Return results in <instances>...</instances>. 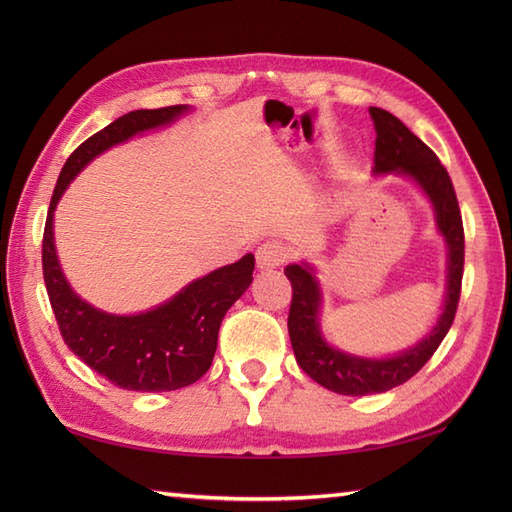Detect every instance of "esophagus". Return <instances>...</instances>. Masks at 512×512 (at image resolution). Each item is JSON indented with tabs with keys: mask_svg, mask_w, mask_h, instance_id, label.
I'll list each match as a JSON object with an SVG mask.
<instances>
[{
	"mask_svg": "<svg viewBox=\"0 0 512 512\" xmlns=\"http://www.w3.org/2000/svg\"><path fill=\"white\" fill-rule=\"evenodd\" d=\"M290 257V250L281 242H264L257 248V266L259 268H277Z\"/></svg>",
	"mask_w": 512,
	"mask_h": 512,
	"instance_id": "obj_1",
	"label": "esophagus"
}]
</instances>
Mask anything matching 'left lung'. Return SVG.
I'll return each instance as SVG.
<instances>
[{
    "instance_id": "left-lung-1",
    "label": "left lung",
    "mask_w": 512,
    "mask_h": 512,
    "mask_svg": "<svg viewBox=\"0 0 512 512\" xmlns=\"http://www.w3.org/2000/svg\"><path fill=\"white\" fill-rule=\"evenodd\" d=\"M369 114H372L376 129L374 173L396 171L411 176L436 209L438 228L449 246L447 301H444L438 325L418 345L409 347L398 356L378 358V361L376 358H361L334 350L325 343L319 330L321 290L317 277L308 264L288 266L286 277L292 286L288 332L297 363L312 380L343 396L383 394V391L394 389L407 383L411 376H416L433 352L438 350L453 325L464 275L462 213L447 169L416 134L409 132V127L400 118L380 110V107H369Z\"/></svg>"
}]
</instances>
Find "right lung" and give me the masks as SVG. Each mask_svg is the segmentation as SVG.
<instances>
[{
    "instance_id": "1",
    "label": "right lung",
    "mask_w": 512,
    "mask_h": 512,
    "mask_svg": "<svg viewBox=\"0 0 512 512\" xmlns=\"http://www.w3.org/2000/svg\"><path fill=\"white\" fill-rule=\"evenodd\" d=\"M187 110V105H169L129 112L76 147L59 173L43 228V281L65 345L96 374L132 391H173L193 385L209 372L222 319L253 281L255 257L248 253L231 266L195 279L154 310L116 317L92 308L68 286L54 250L52 213L68 184L92 158L145 129L169 125Z\"/></svg>"
}]
</instances>
